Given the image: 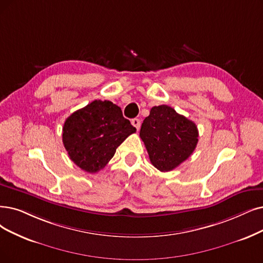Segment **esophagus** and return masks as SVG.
<instances>
[{"label":"esophagus","instance_id":"1","mask_svg":"<svg viewBox=\"0 0 263 263\" xmlns=\"http://www.w3.org/2000/svg\"><path fill=\"white\" fill-rule=\"evenodd\" d=\"M132 124H133V126H135L136 129L139 130V128H140V120L139 119H133Z\"/></svg>","mask_w":263,"mask_h":263}]
</instances>
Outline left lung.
I'll return each instance as SVG.
<instances>
[{"mask_svg":"<svg viewBox=\"0 0 263 263\" xmlns=\"http://www.w3.org/2000/svg\"><path fill=\"white\" fill-rule=\"evenodd\" d=\"M140 138L152 165L165 173L175 170L193 153L198 130L194 122L162 104L153 107L143 120Z\"/></svg>","mask_w":263,"mask_h":263,"instance_id":"8db88e82","label":"left lung"}]
</instances>
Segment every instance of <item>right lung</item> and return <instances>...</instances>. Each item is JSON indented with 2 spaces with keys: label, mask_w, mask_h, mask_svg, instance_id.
Returning a JSON list of instances; mask_svg holds the SVG:
<instances>
[{
  "label": "right lung",
  "mask_w": 263,
  "mask_h": 263,
  "mask_svg": "<svg viewBox=\"0 0 263 263\" xmlns=\"http://www.w3.org/2000/svg\"><path fill=\"white\" fill-rule=\"evenodd\" d=\"M136 128L109 100H93L66 120L62 142L71 161L86 173L95 174L112 159L118 146Z\"/></svg>",
  "instance_id": "add662e5"
}]
</instances>
